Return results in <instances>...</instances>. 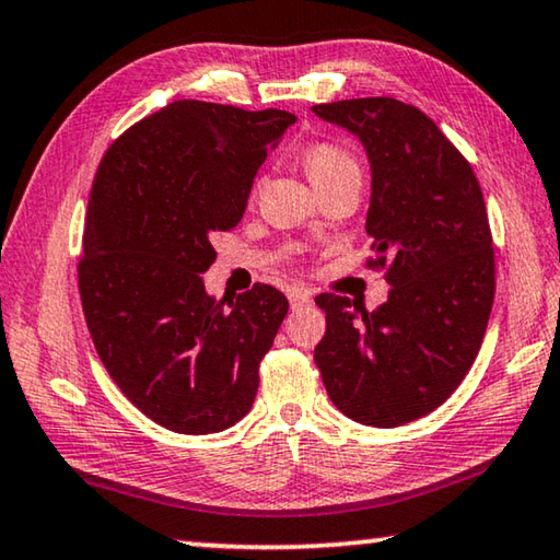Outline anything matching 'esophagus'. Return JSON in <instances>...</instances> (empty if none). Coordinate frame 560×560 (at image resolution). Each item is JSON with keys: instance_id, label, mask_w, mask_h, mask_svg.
<instances>
[{"instance_id": "34e87169", "label": "esophagus", "mask_w": 560, "mask_h": 560, "mask_svg": "<svg viewBox=\"0 0 560 560\" xmlns=\"http://www.w3.org/2000/svg\"><path fill=\"white\" fill-rule=\"evenodd\" d=\"M289 303H291V308L296 311V308H303V306H308L311 303V296L303 289H291L289 291Z\"/></svg>"}]
</instances>
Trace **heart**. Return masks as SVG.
<instances>
[{
  "label": "heart",
  "instance_id": "heart-1",
  "mask_svg": "<svg viewBox=\"0 0 560 560\" xmlns=\"http://www.w3.org/2000/svg\"><path fill=\"white\" fill-rule=\"evenodd\" d=\"M303 165H306V173L311 183L316 187L330 183V179L343 177L348 173H358L355 158L348 153L346 148L336 143H314L303 150Z\"/></svg>",
  "mask_w": 560,
  "mask_h": 560
}]
</instances>
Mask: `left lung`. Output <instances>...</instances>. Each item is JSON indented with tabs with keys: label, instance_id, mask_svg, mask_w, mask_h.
<instances>
[{
	"label": "left lung",
	"instance_id": "1",
	"mask_svg": "<svg viewBox=\"0 0 560 560\" xmlns=\"http://www.w3.org/2000/svg\"><path fill=\"white\" fill-rule=\"evenodd\" d=\"M363 143L371 163L368 267H385L387 301L365 311L320 293L314 350L328 397L371 428H400L457 390L494 303V246L471 165L434 120L402 101L350 98L311 108Z\"/></svg>",
	"mask_w": 560,
	"mask_h": 560
}]
</instances>
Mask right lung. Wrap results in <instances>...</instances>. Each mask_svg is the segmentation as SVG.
<instances>
[{
    "label": "right lung",
    "instance_id": "right-lung-1",
    "mask_svg": "<svg viewBox=\"0 0 560 560\" xmlns=\"http://www.w3.org/2000/svg\"><path fill=\"white\" fill-rule=\"evenodd\" d=\"M296 120L175 101L128 128L93 179L79 291L93 346L120 393L179 434L252 410L259 363L289 311L269 283L217 301L212 236L240 224L267 153Z\"/></svg>",
    "mask_w": 560,
    "mask_h": 560
}]
</instances>
